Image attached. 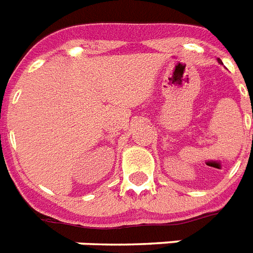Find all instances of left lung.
<instances>
[{
  "mask_svg": "<svg viewBox=\"0 0 253 253\" xmlns=\"http://www.w3.org/2000/svg\"><path fill=\"white\" fill-rule=\"evenodd\" d=\"M217 60H218V63H222V62H221V60H220V59H217Z\"/></svg>",
  "mask_w": 253,
  "mask_h": 253,
  "instance_id": "8db88e82",
  "label": "left lung"
}]
</instances>
